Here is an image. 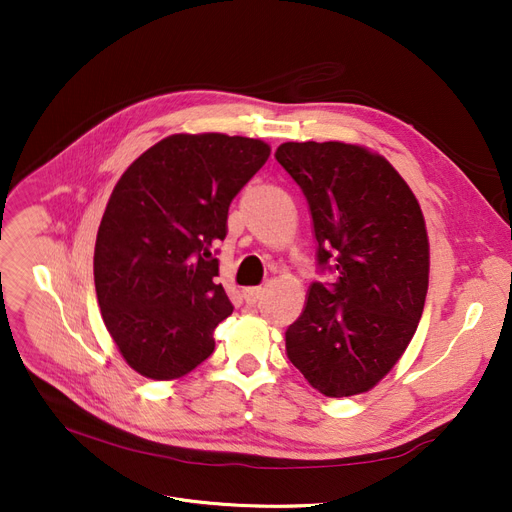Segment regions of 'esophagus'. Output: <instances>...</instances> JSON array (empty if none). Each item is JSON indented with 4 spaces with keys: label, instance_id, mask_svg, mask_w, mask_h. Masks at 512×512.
Here are the masks:
<instances>
[{
    "label": "esophagus",
    "instance_id": "1",
    "mask_svg": "<svg viewBox=\"0 0 512 512\" xmlns=\"http://www.w3.org/2000/svg\"><path fill=\"white\" fill-rule=\"evenodd\" d=\"M242 297H245V301H247L249 305H255V303H259L261 297H263V288H261V286H249V288L242 290Z\"/></svg>",
    "mask_w": 512,
    "mask_h": 512
}]
</instances>
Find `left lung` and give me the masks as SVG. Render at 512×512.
Listing matches in <instances>:
<instances>
[{
	"label": "left lung",
	"mask_w": 512,
	"mask_h": 512,
	"mask_svg": "<svg viewBox=\"0 0 512 512\" xmlns=\"http://www.w3.org/2000/svg\"><path fill=\"white\" fill-rule=\"evenodd\" d=\"M278 164L301 186L317 261L336 282H313L286 330V355L330 398L371 390L419 326L429 240L417 197L380 153L361 145L282 143Z\"/></svg>",
	"instance_id": "8db88e82"
}]
</instances>
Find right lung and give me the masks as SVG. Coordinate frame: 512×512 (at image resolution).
Instances as JSON below:
<instances>
[{
  "label": "right lung",
  "mask_w": 512,
  "mask_h": 512,
  "mask_svg": "<svg viewBox=\"0 0 512 512\" xmlns=\"http://www.w3.org/2000/svg\"><path fill=\"white\" fill-rule=\"evenodd\" d=\"M270 151L222 132L172 134L114 186L95 242V290L120 355L145 378L178 380L213 353V330L234 307L211 251Z\"/></svg>",
  "instance_id": "obj_1"
}]
</instances>
